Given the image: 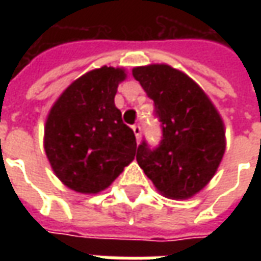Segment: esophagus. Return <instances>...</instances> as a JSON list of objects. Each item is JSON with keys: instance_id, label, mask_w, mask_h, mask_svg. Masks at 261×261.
I'll return each instance as SVG.
<instances>
[{"instance_id": "1", "label": "esophagus", "mask_w": 261, "mask_h": 261, "mask_svg": "<svg viewBox=\"0 0 261 261\" xmlns=\"http://www.w3.org/2000/svg\"><path fill=\"white\" fill-rule=\"evenodd\" d=\"M133 131H134V134H136L137 142L141 141V127H140V125H134V127H133Z\"/></svg>"}]
</instances>
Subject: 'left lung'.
Returning <instances> with one entry per match:
<instances>
[{
	"label": "left lung",
	"mask_w": 261,
	"mask_h": 261,
	"mask_svg": "<svg viewBox=\"0 0 261 261\" xmlns=\"http://www.w3.org/2000/svg\"><path fill=\"white\" fill-rule=\"evenodd\" d=\"M133 75L162 123L164 140L151 151L142 142L137 162L155 189L170 200H187L217 173L226 147L221 114L201 86L168 64L133 68Z\"/></svg>",
	"instance_id": "1"
}]
</instances>
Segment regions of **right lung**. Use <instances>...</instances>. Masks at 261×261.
<instances>
[{"label":"right lung","mask_w":261,"mask_h":261,"mask_svg":"<svg viewBox=\"0 0 261 261\" xmlns=\"http://www.w3.org/2000/svg\"><path fill=\"white\" fill-rule=\"evenodd\" d=\"M124 68L88 71L50 109L43 145L60 181L82 194L108 189L136 158V136L114 105Z\"/></svg>","instance_id":"add662e5"}]
</instances>
